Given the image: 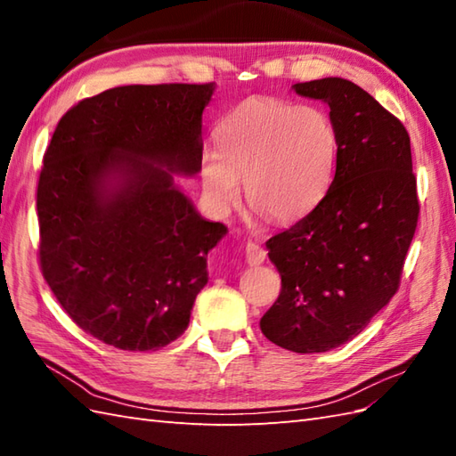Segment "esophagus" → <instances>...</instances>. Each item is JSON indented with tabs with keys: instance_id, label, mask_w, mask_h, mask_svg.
Wrapping results in <instances>:
<instances>
[{
	"instance_id": "1",
	"label": "esophagus",
	"mask_w": 456,
	"mask_h": 456,
	"mask_svg": "<svg viewBox=\"0 0 456 456\" xmlns=\"http://www.w3.org/2000/svg\"><path fill=\"white\" fill-rule=\"evenodd\" d=\"M245 256L248 266H258L266 260V250L260 248L256 243H247L245 247Z\"/></svg>"
}]
</instances>
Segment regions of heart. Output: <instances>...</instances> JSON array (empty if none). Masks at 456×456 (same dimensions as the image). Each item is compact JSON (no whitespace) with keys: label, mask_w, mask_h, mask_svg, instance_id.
<instances>
[{"label":"heart","mask_w":456,"mask_h":456,"mask_svg":"<svg viewBox=\"0 0 456 456\" xmlns=\"http://www.w3.org/2000/svg\"><path fill=\"white\" fill-rule=\"evenodd\" d=\"M216 149L200 154L198 174L208 208L225 217L240 201V180L250 208L274 223L312 211L331 183L338 133L314 105L250 98L223 118Z\"/></svg>","instance_id":"1"}]
</instances>
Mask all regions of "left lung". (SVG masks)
<instances>
[{
	"label": "left lung",
	"instance_id": "obj_1",
	"mask_svg": "<svg viewBox=\"0 0 456 456\" xmlns=\"http://www.w3.org/2000/svg\"><path fill=\"white\" fill-rule=\"evenodd\" d=\"M322 100L338 133L325 198L268 239L282 292L260 319L268 341L292 353H325L351 341L388 305L418 227L410 134L370 94L343 78L294 84Z\"/></svg>",
	"mask_w": 456,
	"mask_h": 456
}]
</instances>
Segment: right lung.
I'll return each mask as SVG.
<instances>
[{"instance_id": "1", "label": "right lung", "mask_w": 456, "mask_h": 456, "mask_svg": "<svg viewBox=\"0 0 456 456\" xmlns=\"http://www.w3.org/2000/svg\"><path fill=\"white\" fill-rule=\"evenodd\" d=\"M216 84L118 86L58 121L37 188L41 270L86 333L159 351L186 331L225 237L174 176H196Z\"/></svg>"}]
</instances>
